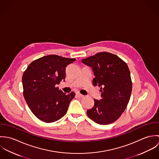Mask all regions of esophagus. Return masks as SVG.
<instances>
[{"mask_svg": "<svg viewBox=\"0 0 159 159\" xmlns=\"http://www.w3.org/2000/svg\"><path fill=\"white\" fill-rule=\"evenodd\" d=\"M76 96H77L78 98H83V97H84V95H83L81 94V93H79V92H77V93H76Z\"/></svg>", "mask_w": 159, "mask_h": 159, "instance_id": "esophagus-1", "label": "esophagus"}]
</instances>
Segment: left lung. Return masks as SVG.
I'll list each match as a JSON object with an SVG mask.
<instances>
[{
  "label": "left lung",
  "mask_w": 159,
  "mask_h": 159,
  "mask_svg": "<svg viewBox=\"0 0 159 159\" xmlns=\"http://www.w3.org/2000/svg\"><path fill=\"white\" fill-rule=\"evenodd\" d=\"M92 68L94 86L100 87L101 98L87 111L88 117L100 125L116 121L125 111L131 95L132 82L127 64L117 56L100 52L82 59Z\"/></svg>",
  "instance_id": "obj_1"
}]
</instances>
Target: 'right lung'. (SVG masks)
<instances>
[{
    "instance_id": "right-lung-1",
    "label": "right lung",
    "mask_w": 159,
    "mask_h": 159,
    "mask_svg": "<svg viewBox=\"0 0 159 159\" xmlns=\"http://www.w3.org/2000/svg\"><path fill=\"white\" fill-rule=\"evenodd\" d=\"M76 59L48 55L32 62L23 73V95L30 110L47 122L62 117L75 93L68 95L56 87L66 78V68Z\"/></svg>"
}]
</instances>
